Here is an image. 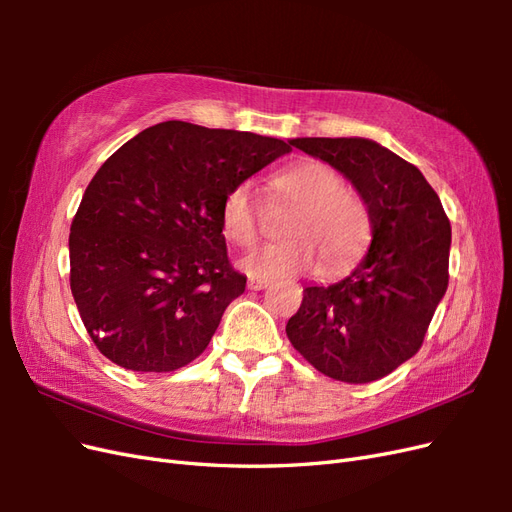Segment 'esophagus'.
I'll list each match as a JSON object with an SVG mask.
<instances>
[{
  "instance_id": "esophagus-1",
  "label": "esophagus",
  "mask_w": 512,
  "mask_h": 512,
  "mask_svg": "<svg viewBox=\"0 0 512 512\" xmlns=\"http://www.w3.org/2000/svg\"><path fill=\"white\" fill-rule=\"evenodd\" d=\"M269 286V282L267 280H258V277H250V280H247V288L250 290H262V288H267Z\"/></svg>"
}]
</instances>
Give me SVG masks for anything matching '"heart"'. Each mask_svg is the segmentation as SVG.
<instances>
[{
	"instance_id": "heart-1",
	"label": "heart",
	"mask_w": 512,
	"mask_h": 512,
	"mask_svg": "<svg viewBox=\"0 0 512 512\" xmlns=\"http://www.w3.org/2000/svg\"><path fill=\"white\" fill-rule=\"evenodd\" d=\"M275 190L299 203L286 228L290 241L269 243L241 258V269L258 280L292 277L318 267L335 271L363 250L369 237V213L363 198L346 188L342 175L320 160H301L273 177ZM228 241L252 245L260 228V200L252 181L230 188L220 209Z\"/></svg>"
}]
</instances>
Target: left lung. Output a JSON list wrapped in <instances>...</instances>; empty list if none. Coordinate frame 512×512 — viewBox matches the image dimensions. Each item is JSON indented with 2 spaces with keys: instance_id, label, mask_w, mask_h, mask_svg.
I'll return each mask as SVG.
<instances>
[{
  "instance_id": "obj_1",
  "label": "left lung",
  "mask_w": 512,
  "mask_h": 512,
  "mask_svg": "<svg viewBox=\"0 0 512 512\" xmlns=\"http://www.w3.org/2000/svg\"><path fill=\"white\" fill-rule=\"evenodd\" d=\"M339 170L369 213L371 243L350 275L307 286L286 324L294 350L320 374L374 382L421 348L448 286L451 222L421 170L369 138H292Z\"/></svg>"
}]
</instances>
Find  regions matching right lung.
I'll use <instances>...</instances> for the list:
<instances>
[{"instance_id": "add662e5", "label": "right lung", "mask_w": 512, "mask_h": 512, "mask_svg": "<svg viewBox=\"0 0 512 512\" xmlns=\"http://www.w3.org/2000/svg\"><path fill=\"white\" fill-rule=\"evenodd\" d=\"M290 151L280 138L164 121L119 147L70 226V288L98 350L123 369L175 371L205 352L245 290L220 209Z\"/></svg>"}]
</instances>
